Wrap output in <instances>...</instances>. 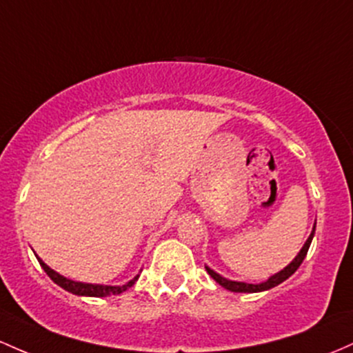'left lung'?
Here are the masks:
<instances>
[{"mask_svg":"<svg viewBox=\"0 0 353 353\" xmlns=\"http://www.w3.org/2000/svg\"><path fill=\"white\" fill-rule=\"evenodd\" d=\"M315 226H316V224H315ZM315 226H313L312 234L308 236L307 243H305L303 248H301L300 253L296 254L295 259H293V261L290 263V265L286 266V268H283L281 271H278L276 274L270 276L268 280L263 281V283L253 285V283H245V281H231V280H228V278L221 276V274L216 273L214 270L209 268V266H206V271H208L209 274H211V278L216 281V283H219L221 286H223V288L230 290V292H234V293H258V292H265V290H270V288H273V286L283 283L285 280H288V278L292 276V274L295 273L298 268H300V265H301V263H303L305 256H307L308 248H310V245H312L313 234H315Z\"/></svg>","mask_w":353,"mask_h":353,"instance_id":"8db88e82","label":"left lung"}]
</instances>
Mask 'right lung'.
<instances>
[{"label":"right lung","instance_id":"obj_1","mask_svg":"<svg viewBox=\"0 0 353 353\" xmlns=\"http://www.w3.org/2000/svg\"><path fill=\"white\" fill-rule=\"evenodd\" d=\"M38 258V256H37ZM38 261H40L41 268L45 270V273L48 274L50 278L53 280V283H57L58 286H61L63 290H67V292L73 293V295H79V296H108V295H120V293H123L125 290H129L130 286H132L135 281H137L139 274L134 278V280H130L129 283L122 285V286H108V285H92V283H82V281H73V280H68V278L61 276L60 273H57L55 270L50 268L48 265H45L43 261H41L40 258H38Z\"/></svg>","mask_w":353,"mask_h":353}]
</instances>
